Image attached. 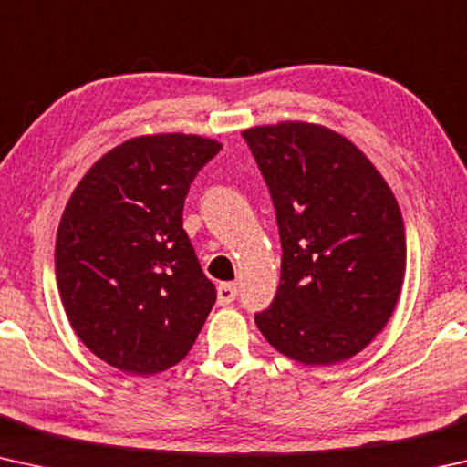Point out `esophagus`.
Wrapping results in <instances>:
<instances>
[{"mask_svg": "<svg viewBox=\"0 0 467 467\" xmlns=\"http://www.w3.org/2000/svg\"><path fill=\"white\" fill-rule=\"evenodd\" d=\"M236 295H239V290H236V284H233V282L220 284V286H218V305L220 306L231 305L233 300L236 298Z\"/></svg>", "mask_w": 467, "mask_h": 467, "instance_id": "1", "label": "esophagus"}]
</instances>
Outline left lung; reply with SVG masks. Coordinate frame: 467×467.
I'll list each match as a JSON object with an SVG mask.
<instances>
[{
    "label": "left lung",
    "instance_id": "obj_1",
    "mask_svg": "<svg viewBox=\"0 0 467 467\" xmlns=\"http://www.w3.org/2000/svg\"><path fill=\"white\" fill-rule=\"evenodd\" d=\"M282 243L280 286L255 313L264 337L311 367L352 358L385 327L406 272V231L389 185L339 133L286 121L243 131Z\"/></svg>",
    "mask_w": 467,
    "mask_h": 467
}]
</instances>
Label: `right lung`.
Wrapping results in <instances>:
<instances>
[{"mask_svg": "<svg viewBox=\"0 0 467 467\" xmlns=\"http://www.w3.org/2000/svg\"><path fill=\"white\" fill-rule=\"evenodd\" d=\"M218 141L162 133L123 141L74 189L55 278L78 337L107 365L162 373L187 357L216 303L183 228V205Z\"/></svg>", "mask_w": 467, "mask_h": 467, "instance_id": "right-lung-1", "label": "right lung"}]
</instances>
